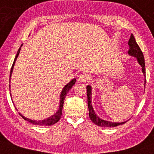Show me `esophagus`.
<instances>
[{"mask_svg": "<svg viewBox=\"0 0 154 154\" xmlns=\"http://www.w3.org/2000/svg\"><path fill=\"white\" fill-rule=\"evenodd\" d=\"M89 80V76L86 74H82L78 78V81L80 82H86Z\"/></svg>", "mask_w": 154, "mask_h": 154, "instance_id": "esophagus-1", "label": "esophagus"}]
</instances>
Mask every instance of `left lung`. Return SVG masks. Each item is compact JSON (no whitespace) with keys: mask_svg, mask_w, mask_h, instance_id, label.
<instances>
[{"mask_svg":"<svg viewBox=\"0 0 154 154\" xmlns=\"http://www.w3.org/2000/svg\"><path fill=\"white\" fill-rule=\"evenodd\" d=\"M128 44L129 45V50L128 51L129 55L135 56L137 58V60L140 66H142V72L144 74V78L146 77V71H145V63H144V58L143 53L140 48L139 45L136 42V40L135 38H134L133 35H131V38L129 39L128 42ZM145 84H146V79L144 80V87ZM91 86L88 85L86 86V93H87V100H88V111H89V117L93 122L97 125L101 127H115L117 125L124 124L126 121L121 123H116V122H110V121H107L105 120L102 119L98 116L95 113L94 108H93L92 104H91Z\"/></svg>","mask_w":154,"mask_h":154,"instance_id":"left-lung-1","label":"left lung"}]
</instances>
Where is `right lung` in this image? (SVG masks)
Masks as SVG:
<instances>
[{
    "instance_id": "right-lung-1",
    "label": "right lung",
    "mask_w": 154,
    "mask_h": 154,
    "mask_svg": "<svg viewBox=\"0 0 154 154\" xmlns=\"http://www.w3.org/2000/svg\"><path fill=\"white\" fill-rule=\"evenodd\" d=\"M23 44L21 45V47H19L18 51H17V55L15 56V58H14V62H13V64H12V66L11 68V70H10V79H11V76H12V70H13V68H14V66L15 64V61H16L17 57H18V56L19 54V52H20V50H21V47L22 46ZM75 82H76V79H73L72 81H70V82L68 84H66V86H64V88H63L62 91H61V94H60V103H59V109H58V111L56 112L54 114H53L52 116H50V117L46 119H44V120H42V121H35V120H32V119H28L26 117H25V116H23L22 114L19 113V115H20L21 117H22L23 119L29 121V122L33 123L34 125H54V123H57L59 119H60V116H61V114H62V109H63V103H64V100L65 98H66V96H67V94H68V93L69 92V91H70L71 88H72V86H74V84H75ZM10 96H11V93H10ZM11 98H12V96H11ZM17 109V108H16Z\"/></svg>"
}]
</instances>
